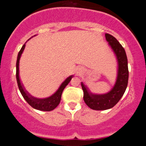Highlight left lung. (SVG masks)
<instances>
[{
  "label": "left lung",
  "mask_w": 146,
  "mask_h": 146,
  "mask_svg": "<svg viewBox=\"0 0 146 146\" xmlns=\"http://www.w3.org/2000/svg\"><path fill=\"white\" fill-rule=\"evenodd\" d=\"M105 37L113 48L118 63L117 77L113 88L106 94H93L84 83L81 82L84 91V101L89 108L95 110L110 109L115 106L124 94L128 82V60L125 49L114 36L106 33Z\"/></svg>",
  "instance_id": "8db88e82"
}]
</instances>
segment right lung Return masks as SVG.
<instances>
[{
    "label": "right lung",
    "mask_w": 146,
    "mask_h": 146,
    "mask_svg": "<svg viewBox=\"0 0 146 146\" xmlns=\"http://www.w3.org/2000/svg\"><path fill=\"white\" fill-rule=\"evenodd\" d=\"M25 47V44L22 46L21 49L20 50L18 53L17 61H16V80H17V83L18 88H19L20 91H21L22 95L24 98L29 104L33 107V108L36 110H42V111H51L56 108L58 104H60V100H61L62 94L64 88L68 85V84L70 82L73 75H71L68 78H67L60 85L58 90L48 98H44V99H38L30 95L26 90H25L24 86L22 84L21 80L19 77V61L21 59V56L24 51Z\"/></svg>",
    "instance_id": "add662e5"
}]
</instances>
